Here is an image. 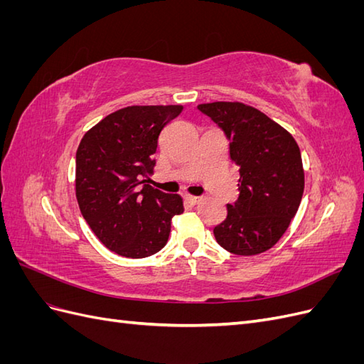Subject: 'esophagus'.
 <instances>
[{
	"label": "esophagus",
	"mask_w": 364,
	"mask_h": 364,
	"mask_svg": "<svg viewBox=\"0 0 364 364\" xmlns=\"http://www.w3.org/2000/svg\"><path fill=\"white\" fill-rule=\"evenodd\" d=\"M185 200L188 202L190 205H197V203H199V202L202 200V197H199V196H191V194H185Z\"/></svg>",
	"instance_id": "1"
}]
</instances>
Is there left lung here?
I'll list each match as a JSON object with an SVG mask.
<instances>
[{
  "label": "left lung",
  "instance_id": "left-lung-1",
  "mask_svg": "<svg viewBox=\"0 0 364 364\" xmlns=\"http://www.w3.org/2000/svg\"><path fill=\"white\" fill-rule=\"evenodd\" d=\"M197 109L225 132L240 171V196L234 205L228 203V215L214 228V237L235 255H258L278 243L301 205L299 146L284 127L245 103L214 102Z\"/></svg>",
  "mask_w": 364,
  "mask_h": 364
}]
</instances>
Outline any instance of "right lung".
I'll return each instance as SVG.
<instances>
[{
  "instance_id": "obj_1",
  "label": "right lung",
  "mask_w": 364,
  "mask_h": 364,
  "mask_svg": "<svg viewBox=\"0 0 364 364\" xmlns=\"http://www.w3.org/2000/svg\"><path fill=\"white\" fill-rule=\"evenodd\" d=\"M181 105L127 106L105 117L82 138L75 153V197L80 213L102 243L126 258L159 252L171 218L183 213L179 194L146 183L153 173L164 126Z\"/></svg>"
}]
</instances>
